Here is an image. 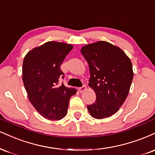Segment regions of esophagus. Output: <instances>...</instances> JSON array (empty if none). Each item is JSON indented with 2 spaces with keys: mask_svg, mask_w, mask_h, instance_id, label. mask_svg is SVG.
Wrapping results in <instances>:
<instances>
[{
  "mask_svg": "<svg viewBox=\"0 0 155 155\" xmlns=\"http://www.w3.org/2000/svg\"><path fill=\"white\" fill-rule=\"evenodd\" d=\"M86 87L85 86H82V87H79V92H81V93H82V92H84V91L86 90Z\"/></svg>",
  "mask_w": 155,
  "mask_h": 155,
  "instance_id": "1",
  "label": "esophagus"
}]
</instances>
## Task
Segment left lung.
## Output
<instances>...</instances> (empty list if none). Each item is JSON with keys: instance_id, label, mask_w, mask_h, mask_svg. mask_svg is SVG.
<instances>
[{"instance_id": "8db88e82", "label": "left lung", "mask_w": 155, "mask_h": 155, "mask_svg": "<svg viewBox=\"0 0 155 155\" xmlns=\"http://www.w3.org/2000/svg\"><path fill=\"white\" fill-rule=\"evenodd\" d=\"M81 52L89 64V86L96 94L95 102L87 109L93 118H108L128 96L134 77L131 60L120 48L105 41L84 46Z\"/></svg>"}]
</instances>
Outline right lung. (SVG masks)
Masks as SVG:
<instances>
[{
	"label": "right lung",
	"mask_w": 155,
	"mask_h": 155,
	"mask_svg": "<svg viewBox=\"0 0 155 155\" xmlns=\"http://www.w3.org/2000/svg\"><path fill=\"white\" fill-rule=\"evenodd\" d=\"M73 49L71 45L50 41L29 51L23 61V82L28 97L44 118L58 120L67 114L70 98L76 90L68 88L61 65Z\"/></svg>",
	"instance_id": "obj_1"
}]
</instances>
